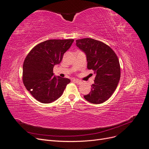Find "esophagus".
Masks as SVG:
<instances>
[{"label":"esophagus","instance_id":"esophagus-1","mask_svg":"<svg viewBox=\"0 0 149 149\" xmlns=\"http://www.w3.org/2000/svg\"><path fill=\"white\" fill-rule=\"evenodd\" d=\"M73 81L74 82H75L76 84H81L82 83V81H80V80H79V79H73Z\"/></svg>","mask_w":149,"mask_h":149}]
</instances>
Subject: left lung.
Returning a JSON list of instances; mask_svg holds the SVG:
<instances>
[{
    "instance_id": "obj_1",
    "label": "left lung",
    "mask_w": 149,
    "mask_h": 149,
    "mask_svg": "<svg viewBox=\"0 0 149 149\" xmlns=\"http://www.w3.org/2000/svg\"><path fill=\"white\" fill-rule=\"evenodd\" d=\"M76 42L77 47L86 55L88 69L96 74L91 91L84 97L93 104L105 102L114 93L120 80L118 56L110 47L99 40L86 38Z\"/></svg>"
}]
</instances>
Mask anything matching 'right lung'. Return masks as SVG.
Returning a JSON list of instances; mask_svg holds the SVG:
<instances>
[{
	"label": "right lung",
	"mask_w": 149,
	"mask_h": 149,
	"mask_svg": "<svg viewBox=\"0 0 149 149\" xmlns=\"http://www.w3.org/2000/svg\"><path fill=\"white\" fill-rule=\"evenodd\" d=\"M73 42V39L46 40L35 46L26 56L22 79L27 91L38 101H55L70 83L69 79L53 76V70Z\"/></svg>",
	"instance_id": "add662e5"
}]
</instances>
